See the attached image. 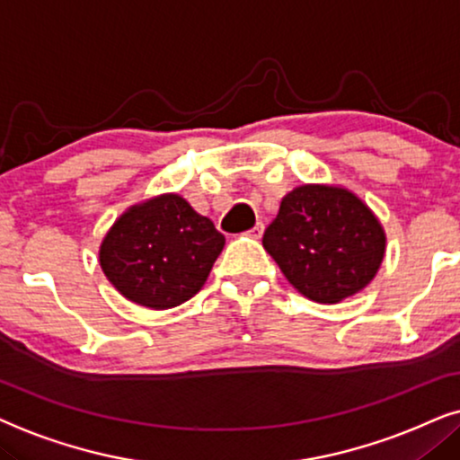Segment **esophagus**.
<instances>
[{"label": "esophagus", "mask_w": 460, "mask_h": 460, "mask_svg": "<svg viewBox=\"0 0 460 460\" xmlns=\"http://www.w3.org/2000/svg\"><path fill=\"white\" fill-rule=\"evenodd\" d=\"M262 229H265V225H262V223H256V225L252 226V229L248 231V234H250V237H254V240H259V237L262 235Z\"/></svg>", "instance_id": "obj_1"}]
</instances>
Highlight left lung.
Listing matches in <instances>:
<instances>
[{
	"label": "left lung",
	"instance_id": "8db88e82",
	"mask_svg": "<svg viewBox=\"0 0 460 460\" xmlns=\"http://www.w3.org/2000/svg\"><path fill=\"white\" fill-rule=\"evenodd\" d=\"M383 225L358 195L301 185L281 199L262 246L303 296L334 305L375 278L385 256Z\"/></svg>",
	"mask_w": 460,
	"mask_h": 460
}]
</instances>
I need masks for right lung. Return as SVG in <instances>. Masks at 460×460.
Wrapping results in <instances>:
<instances>
[{
  "instance_id": "add662e5",
  "label": "right lung",
  "mask_w": 460,
  "mask_h": 460,
  "mask_svg": "<svg viewBox=\"0 0 460 460\" xmlns=\"http://www.w3.org/2000/svg\"><path fill=\"white\" fill-rule=\"evenodd\" d=\"M225 235L176 193L130 206L101 243L102 273L121 296L149 309L179 307L201 290Z\"/></svg>"
}]
</instances>
